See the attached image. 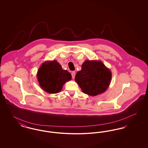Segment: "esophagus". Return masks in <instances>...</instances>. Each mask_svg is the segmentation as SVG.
<instances>
[{"label":"esophagus","instance_id":"34e87169","mask_svg":"<svg viewBox=\"0 0 148 148\" xmlns=\"http://www.w3.org/2000/svg\"><path fill=\"white\" fill-rule=\"evenodd\" d=\"M71 76H72L73 79H74L75 76V71H72L71 72Z\"/></svg>","mask_w":148,"mask_h":148}]
</instances>
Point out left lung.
<instances>
[{
  "label": "left lung",
  "mask_w": 148,
  "mask_h": 148,
  "mask_svg": "<svg viewBox=\"0 0 148 148\" xmlns=\"http://www.w3.org/2000/svg\"><path fill=\"white\" fill-rule=\"evenodd\" d=\"M112 72L100 60H85L77 71L75 81L82 92L96 96L106 92L112 80Z\"/></svg>",
  "instance_id": "obj_1"
}]
</instances>
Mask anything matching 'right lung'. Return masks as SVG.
<instances>
[{"instance_id":"obj_1","label":"right lung","mask_w":148,"mask_h":148,"mask_svg":"<svg viewBox=\"0 0 148 148\" xmlns=\"http://www.w3.org/2000/svg\"><path fill=\"white\" fill-rule=\"evenodd\" d=\"M36 77L42 90L49 94H56L62 90L66 82L71 80V75L69 71L63 70L56 60H52L41 65Z\"/></svg>"}]
</instances>
